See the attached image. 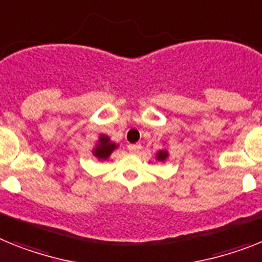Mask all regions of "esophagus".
<instances>
[{
    "mask_svg": "<svg viewBox=\"0 0 262 262\" xmlns=\"http://www.w3.org/2000/svg\"><path fill=\"white\" fill-rule=\"evenodd\" d=\"M127 149H129V151H132V153H138V151L141 150V145H140V144H129V145H127Z\"/></svg>",
    "mask_w": 262,
    "mask_h": 262,
    "instance_id": "34e87169",
    "label": "esophagus"
}]
</instances>
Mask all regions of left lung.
I'll list each match as a JSON object with an SVG mask.
<instances>
[{
	"mask_svg": "<svg viewBox=\"0 0 262 262\" xmlns=\"http://www.w3.org/2000/svg\"><path fill=\"white\" fill-rule=\"evenodd\" d=\"M169 153L168 150H165V149H162V150H158L157 155H156V158H157L158 161H165L166 158H168Z\"/></svg>",
	"mask_w": 262,
	"mask_h": 262,
	"instance_id": "8db88e82",
	"label": "left lung"
}]
</instances>
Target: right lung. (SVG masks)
Masks as SVG:
<instances>
[{
	"instance_id": "obj_1",
	"label": "right lung",
	"mask_w": 262,
	"mask_h": 262,
	"mask_svg": "<svg viewBox=\"0 0 262 262\" xmlns=\"http://www.w3.org/2000/svg\"><path fill=\"white\" fill-rule=\"evenodd\" d=\"M118 145L116 142H113L111 140L109 136H105V135H100L98 137V141L96 144L93 149V156L98 160H107V158L111 157V155L113 153L114 149H117Z\"/></svg>"
}]
</instances>
